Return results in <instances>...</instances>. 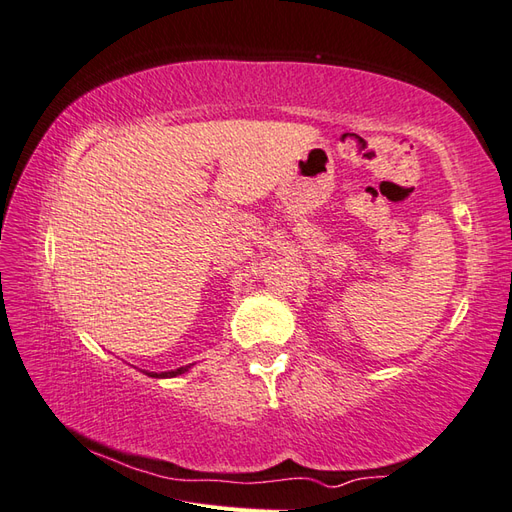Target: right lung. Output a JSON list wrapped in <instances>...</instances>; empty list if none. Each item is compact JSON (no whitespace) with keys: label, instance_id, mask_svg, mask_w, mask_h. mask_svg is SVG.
Segmentation results:
<instances>
[{"label":"right lung","instance_id":"right-lung-1","mask_svg":"<svg viewBox=\"0 0 512 512\" xmlns=\"http://www.w3.org/2000/svg\"><path fill=\"white\" fill-rule=\"evenodd\" d=\"M189 369V365L187 367H178V369H173V372H162V374H154L151 372L149 376H156V378H171V376H178V374H184Z\"/></svg>","mask_w":512,"mask_h":512}]
</instances>
